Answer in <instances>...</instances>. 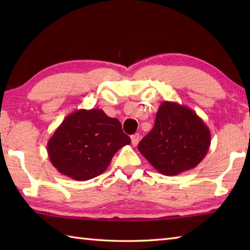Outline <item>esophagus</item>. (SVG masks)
<instances>
[{
  "label": "esophagus",
  "instance_id": "obj_1",
  "mask_svg": "<svg viewBox=\"0 0 250 250\" xmlns=\"http://www.w3.org/2000/svg\"><path fill=\"white\" fill-rule=\"evenodd\" d=\"M139 142H140V134H133L131 136V143H132V145H133L134 147L135 146H137V144H139Z\"/></svg>",
  "mask_w": 250,
  "mask_h": 250
}]
</instances>
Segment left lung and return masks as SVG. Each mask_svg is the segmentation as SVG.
Masks as SVG:
<instances>
[{
	"label": "left lung",
	"instance_id": "obj_1",
	"mask_svg": "<svg viewBox=\"0 0 250 250\" xmlns=\"http://www.w3.org/2000/svg\"><path fill=\"white\" fill-rule=\"evenodd\" d=\"M209 146L210 131L202 118L188 106L164 101L137 148L159 173L174 176L194 168Z\"/></svg>",
	"mask_w": 250,
	"mask_h": 250
}]
</instances>
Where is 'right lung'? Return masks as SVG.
<instances>
[{"label": "right lung", "mask_w": 250, "mask_h": 250, "mask_svg": "<svg viewBox=\"0 0 250 250\" xmlns=\"http://www.w3.org/2000/svg\"><path fill=\"white\" fill-rule=\"evenodd\" d=\"M130 143L118 119L99 108L78 109L58 126L47 152L58 172L84 182L102 174L115 153Z\"/></svg>", "instance_id": "add662e5"}]
</instances>
